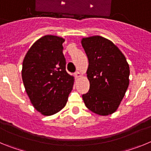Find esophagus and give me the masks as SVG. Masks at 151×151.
Masks as SVG:
<instances>
[{"mask_svg": "<svg viewBox=\"0 0 151 151\" xmlns=\"http://www.w3.org/2000/svg\"><path fill=\"white\" fill-rule=\"evenodd\" d=\"M75 76H76V78H79V77L82 76V73H80V72L77 71L76 73H75Z\"/></svg>", "mask_w": 151, "mask_h": 151, "instance_id": "esophagus-1", "label": "esophagus"}]
</instances>
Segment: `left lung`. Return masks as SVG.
I'll list each match as a JSON object with an SVG mask.
<instances>
[{
    "mask_svg": "<svg viewBox=\"0 0 151 151\" xmlns=\"http://www.w3.org/2000/svg\"><path fill=\"white\" fill-rule=\"evenodd\" d=\"M88 59V92L82 95L85 106L93 113L107 116L118 109L129 85V66L119 49L101 36L82 39Z\"/></svg>",
    "mask_w": 151,
    "mask_h": 151,
    "instance_id": "obj_1",
    "label": "left lung"
}]
</instances>
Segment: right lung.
I'll list each match as a JSON object with an SVG mask.
<instances>
[{
    "mask_svg": "<svg viewBox=\"0 0 151 151\" xmlns=\"http://www.w3.org/2000/svg\"><path fill=\"white\" fill-rule=\"evenodd\" d=\"M65 39L45 35L35 42L22 63V78L32 104L44 116H51L66 106L74 77L66 71L63 54Z\"/></svg>",
    "mask_w": 151,
    "mask_h": 151,
    "instance_id": "add662e5",
    "label": "right lung"
}]
</instances>
